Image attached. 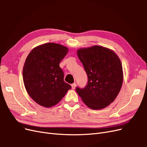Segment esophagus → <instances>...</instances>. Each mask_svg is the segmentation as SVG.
Instances as JSON below:
<instances>
[{
	"label": "esophagus",
	"instance_id": "obj_1",
	"mask_svg": "<svg viewBox=\"0 0 147 147\" xmlns=\"http://www.w3.org/2000/svg\"><path fill=\"white\" fill-rule=\"evenodd\" d=\"M71 86H72V88L73 89V90H74L75 87H76V83H72V84H71Z\"/></svg>",
	"mask_w": 147,
	"mask_h": 147
}]
</instances>
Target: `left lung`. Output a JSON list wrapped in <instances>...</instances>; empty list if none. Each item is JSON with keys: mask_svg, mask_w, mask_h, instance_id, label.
I'll return each mask as SVG.
<instances>
[{"mask_svg": "<svg viewBox=\"0 0 147 147\" xmlns=\"http://www.w3.org/2000/svg\"><path fill=\"white\" fill-rule=\"evenodd\" d=\"M77 55L88 76L86 86L76 88L78 94L91 109L106 107L113 102L122 86L121 61L112 50L97 45L79 49Z\"/></svg>", "mask_w": 147, "mask_h": 147, "instance_id": "left-lung-1", "label": "left lung"}]
</instances>
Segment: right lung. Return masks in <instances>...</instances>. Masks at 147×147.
Returning <instances> with one entry per match:
<instances>
[{"mask_svg":"<svg viewBox=\"0 0 147 147\" xmlns=\"http://www.w3.org/2000/svg\"><path fill=\"white\" fill-rule=\"evenodd\" d=\"M68 48L59 44L47 43L34 48L26 59L23 82L30 97L45 107L57 104L72 88L64 81L60 62Z\"/></svg>","mask_w":147,"mask_h":147,"instance_id":"1","label":"right lung"}]
</instances>
